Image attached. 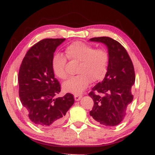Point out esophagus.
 Masks as SVG:
<instances>
[{
    "mask_svg": "<svg viewBox=\"0 0 155 155\" xmlns=\"http://www.w3.org/2000/svg\"><path fill=\"white\" fill-rule=\"evenodd\" d=\"M81 98H82V95H78V94H75L74 95V100L76 101H80Z\"/></svg>",
    "mask_w": 155,
    "mask_h": 155,
    "instance_id": "esophagus-1",
    "label": "esophagus"
}]
</instances>
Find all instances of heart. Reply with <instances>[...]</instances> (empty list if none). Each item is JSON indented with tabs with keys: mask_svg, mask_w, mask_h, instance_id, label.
I'll return each mask as SVG.
<instances>
[{
	"mask_svg": "<svg viewBox=\"0 0 155 155\" xmlns=\"http://www.w3.org/2000/svg\"><path fill=\"white\" fill-rule=\"evenodd\" d=\"M65 53L69 61L78 62L76 71L78 74L69 78L62 84L65 92L78 94L86 89L91 82L95 83L104 78L110 60L109 53L105 48H94L84 42L75 41L67 46ZM66 58L57 53L52 59L54 75L62 80L67 77Z\"/></svg>",
	"mask_w": 155,
	"mask_h": 155,
	"instance_id": "heart-1",
	"label": "heart"
}]
</instances>
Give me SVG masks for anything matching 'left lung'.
<instances>
[{
  "instance_id": "8db88e82",
  "label": "left lung",
  "mask_w": 155,
  "mask_h": 155,
  "mask_svg": "<svg viewBox=\"0 0 155 155\" xmlns=\"http://www.w3.org/2000/svg\"><path fill=\"white\" fill-rule=\"evenodd\" d=\"M90 41L106 45L110 56L103 81L88 93L94 101L90 115L97 124L116 126L124 119L128 104L133 99L134 66L126 49L118 41L107 37L92 38Z\"/></svg>"
}]
</instances>
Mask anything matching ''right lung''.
I'll return each mask as SVG.
<instances>
[{
    "instance_id": "obj_1",
    "label": "right lung",
    "mask_w": 155,
    "mask_h": 155,
    "mask_svg": "<svg viewBox=\"0 0 155 155\" xmlns=\"http://www.w3.org/2000/svg\"><path fill=\"white\" fill-rule=\"evenodd\" d=\"M65 38H45L29 49L18 72L19 97L30 120L37 126L49 128L62 124L74 104L73 95L55 98L61 85L54 77L52 59Z\"/></svg>"
}]
</instances>
